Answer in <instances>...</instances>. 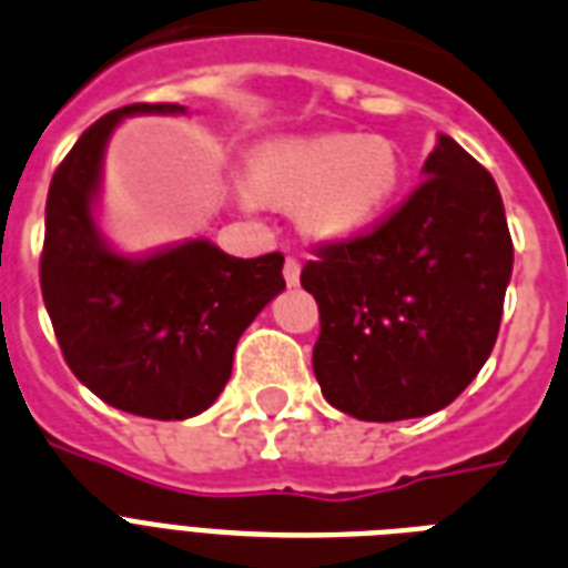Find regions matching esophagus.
<instances>
[{
  "mask_svg": "<svg viewBox=\"0 0 568 568\" xmlns=\"http://www.w3.org/2000/svg\"><path fill=\"white\" fill-rule=\"evenodd\" d=\"M298 275H302V266H298V261L296 257H287V261H284V281H287L290 287H296Z\"/></svg>",
  "mask_w": 568,
  "mask_h": 568,
  "instance_id": "esophagus-1",
  "label": "esophagus"
}]
</instances>
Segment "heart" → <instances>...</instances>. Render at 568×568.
Instances as JSON below:
<instances>
[{
	"label": "heart",
	"instance_id": "obj_1",
	"mask_svg": "<svg viewBox=\"0 0 568 568\" xmlns=\"http://www.w3.org/2000/svg\"><path fill=\"white\" fill-rule=\"evenodd\" d=\"M245 201L298 204L307 236L341 243L371 231L403 178L397 148L379 135L325 133L272 139L248 156Z\"/></svg>",
	"mask_w": 568,
	"mask_h": 568
}]
</instances>
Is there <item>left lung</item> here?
I'll return each mask as SVG.
<instances>
[{"instance_id": "1", "label": "left lung", "mask_w": 568, "mask_h": 568, "mask_svg": "<svg viewBox=\"0 0 568 568\" xmlns=\"http://www.w3.org/2000/svg\"><path fill=\"white\" fill-rule=\"evenodd\" d=\"M314 254L302 287L320 305L314 373L334 408L406 420L471 385L498 341L513 240L495 180L450 135L388 219Z\"/></svg>"}]
</instances>
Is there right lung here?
<instances>
[{
    "label": "right lung",
    "mask_w": 568,
    "mask_h": 568,
    "mask_svg": "<svg viewBox=\"0 0 568 568\" xmlns=\"http://www.w3.org/2000/svg\"><path fill=\"white\" fill-rule=\"evenodd\" d=\"M183 115L178 103H133L79 135L47 195L41 293L61 355L109 406L186 420L231 379L240 334L284 290V254L231 257L189 240L148 257L112 252L94 224L109 135L121 118Z\"/></svg>",
    "instance_id": "right-lung-1"
}]
</instances>
